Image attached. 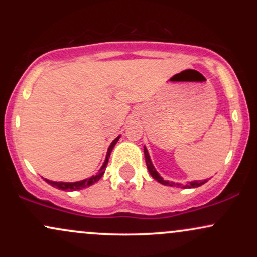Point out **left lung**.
Returning a JSON list of instances; mask_svg holds the SVG:
<instances>
[{
	"label": "left lung",
	"mask_w": 257,
	"mask_h": 257,
	"mask_svg": "<svg viewBox=\"0 0 257 257\" xmlns=\"http://www.w3.org/2000/svg\"><path fill=\"white\" fill-rule=\"evenodd\" d=\"M144 153H145V161H146V166H147V169H149L150 174L152 175V178L155 180H157L159 184L162 185H169V186H173V187H175V186H178V187H182V188H192V187H198V186H202L204 185L208 180H203V181H192L190 182V184H186V185H180V184H174V182H169V181H166V180H163L159 176V174L156 172L155 167L152 166L151 163V159H150V156H149V152H147L146 147H144Z\"/></svg>",
	"instance_id": "1"
}]
</instances>
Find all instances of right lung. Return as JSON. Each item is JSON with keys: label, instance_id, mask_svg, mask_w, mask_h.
Returning a JSON list of instances; mask_svg holds the SVG:
<instances>
[{"label": "right lung", "instance_id": "right-lung-1", "mask_svg": "<svg viewBox=\"0 0 257 257\" xmlns=\"http://www.w3.org/2000/svg\"><path fill=\"white\" fill-rule=\"evenodd\" d=\"M118 139H119V137H117L111 143L110 147H108L107 156H106V161H105L104 166L101 167V169L99 170V173L96 174V175L91 176V178H89V179L82 180V181H78V182H55V181H51V180H47V179H44V180H46L49 185H52L53 187L59 188V190H63V191H77V190H82V188L89 187V186L95 184L96 181H99V180L101 179V176L104 175V170H105L106 166H107V162H108V158H110L111 151H112V149H113V146L116 145L117 141H118Z\"/></svg>", "mask_w": 257, "mask_h": 257}]
</instances>
